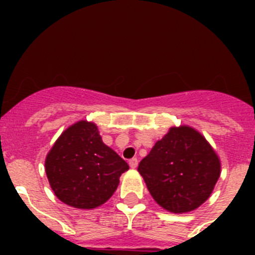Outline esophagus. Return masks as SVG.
<instances>
[{"label": "esophagus", "mask_w": 255, "mask_h": 255, "mask_svg": "<svg viewBox=\"0 0 255 255\" xmlns=\"http://www.w3.org/2000/svg\"><path fill=\"white\" fill-rule=\"evenodd\" d=\"M129 166L131 168H136V167H138V159H136V158H131V159H130V161H129Z\"/></svg>", "instance_id": "esophagus-1"}]
</instances>
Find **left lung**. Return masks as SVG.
I'll use <instances>...</instances> for the list:
<instances>
[{
	"instance_id": "left-lung-1",
	"label": "left lung",
	"mask_w": 255,
	"mask_h": 255,
	"mask_svg": "<svg viewBox=\"0 0 255 255\" xmlns=\"http://www.w3.org/2000/svg\"><path fill=\"white\" fill-rule=\"evenodd\" d=\"M153 199L166 211L186 213L206 202L221 173L217 153L190 126L171 128L139 163Z\"/></svg>"
}]
</instances>
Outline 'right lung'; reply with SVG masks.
Instances as JSON below:
<instances>
[{
    "label": "right lung",
    "instance_id": "right-lung-1",
    "mask_svg": "<svg viewBox=\"0 0 255 255\" xmlns=\"http://www.w3.org/2000/svg\"><path fill=\"white\" fill-rule=\"evenodd\" d=\"M46 173L56 197L67 206L92 209L106 203L129 170L102 141L96 124L82 120L67 128L46 157Z\"/></svg>",
    "mask_w": 255,
    "mask_h": 255
}]
</instances>
